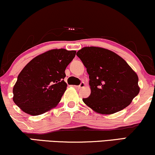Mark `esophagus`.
I'll list each match as a JSON object with an SVG mask.
<instances>
[{"label": "esophagus", "mask_w": 155, "mask_h": 155, "mask_svg": "<svg viewBox=\"0 0 155 155\" xmlns=\"http://www.w3.org/2000/svg\"><path fill=\"white\" fill-rule=\"evenodd\" d=\"M84 86H85V84L84 82H81L79 86H75V87L78 89H81V88H83V87H84Z\"/></svg>", "instance_id": "34e87169"}]
</instances>
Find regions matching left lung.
Wrapping results in <instances>:
<instances>
[{"label": "left lung", "instance_id": "left-lung-1", "mask_svg": "<svg viewBox=\"0 0 155 155\" xmlns=\"http://www.w3.org/2000/svg\"><path fill=\"white\" fill-rule=\"evenodd\" d=\"M76 55L89 74L91 94L83 102L94 111L110 115L131 104L139 94V78L120 56L107 49L85 47Z\"/></svg>", "mask_w": 155, "mask_h": 155}]
</instances>
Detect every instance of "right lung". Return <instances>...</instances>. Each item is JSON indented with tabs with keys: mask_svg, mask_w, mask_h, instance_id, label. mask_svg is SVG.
<instances>
[{
	"mask_svg": "<svg viewBox=\"0 0 155 155\" xmlns=\"http://www.w3.org/2000/svg\"><path fill=\"white\" fill-rule=\"evenodd\" d=\"M76 53L53 49L34 58L18 74L13 89L14 103L31 115L55 107L66 90L65 70Z\"/></svg>",
	"mask_w": 155,
	"mask_h": 155,
	"instance_id": "add662e5",
	"label": "right lung"
}]
</instances>
